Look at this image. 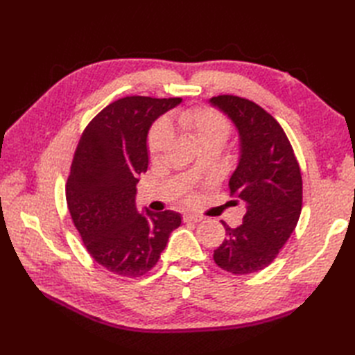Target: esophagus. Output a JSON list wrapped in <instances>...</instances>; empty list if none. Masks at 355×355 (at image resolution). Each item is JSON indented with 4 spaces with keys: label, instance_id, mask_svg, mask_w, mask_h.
Masks as SVG:
<instances>
[{
    "label": "esophagus",
    "instance_id": "obj_1",
    "mask_svg": "<svg viewBox=\"0 0 355 355\" xmlns=\"http://www.w3.org/2000/svg\"><path fill=\"white\" fill-rule=\"evenodd\" d=\"M184 220H185V222H194V223H197V222H201V220H202V218H201V216H198V214H191V213H187V214H184Z\"/></svg>",
    "mask_w": 355,
    "mask_h": 355
}]
</instances>
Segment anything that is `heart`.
Masks as SVG:
<instances>
[{"label": "heart", "instance_id": "b5f03b06", "mask_svg": "<svg viewBox=\"0 0 355 355\" xmlns=\"http://www.w3.org/2000/svg\"><path fill=\"white\" fill-rule=\"evenodd\" d=\"M175 124L201 148L206 145L222 146L230 136L231 125L227 118L210 108H192L176 114ZM171 141V128L166 120L157 121L148 136V153L153 159L163 154Z\"/></svg>", "mask_w": 355, "mask_h": 355}]
</instances>
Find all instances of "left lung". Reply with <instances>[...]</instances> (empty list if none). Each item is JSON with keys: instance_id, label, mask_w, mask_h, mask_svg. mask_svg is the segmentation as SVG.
Instances as JSON below:
<instances>
[{"instance_id": "8db88e82", "label": "left lung", "mask_w": 355, "mask_h": 355, "mask_svg": "<svg viewBox=\"0 0 355 355\" xmlns=\"http://www.w3.org/2000/svg\"><path fill=\"white\" fill-rule=\"evenodd\" d=\"M209 102L239 132L240 158L230 191L245 204L240 227L223 223L227 239L213 259L231 274H252L270 265L295 231L302 210V176L293 148L272 115L239 96H216Z\"/></svg>"}]
</instances>
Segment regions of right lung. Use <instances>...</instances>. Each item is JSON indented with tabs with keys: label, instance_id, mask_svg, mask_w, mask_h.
I'll return each instance as SVG.
<instances>
[{
	"label": "right lung",
	"instance_id": "right-lung-1",
	"mask_svg": "<svg viewBox=\"0 0 355 355\" xmlns=\"http://www.w3.org/2000/svg\"><path fill=\"white\" fill-rule=\"evenodd\" d=\"M180 98L118 99L96 115L80 139L67 202L85 249L112 274L136 278L153 270L180 214L139 213L136 185L148 170V133Z\"/></svg>",
	"mask_w": 355,
	"mask_h": 355
}]
</instances>
